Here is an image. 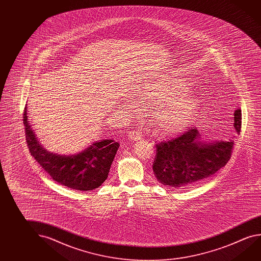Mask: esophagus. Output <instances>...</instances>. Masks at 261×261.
<instances>
[{
	"label": "esophagus",
	"instance_id": "34e87169",
	"mask_svg": "<svg viewBox=\"0 0 261 261\" xmlns=\"http://www.w3.org/2000/svg\"><path fill=\"white\" fill-rule=\"evenodd\" d=\"M141 133L137 132V131H131V132L129 133L128 138L129 140H131V141H138V140L141 139Z\"/></svg>",
	"mask_w": 261,
	"mask_h": 261
}]
</instances>
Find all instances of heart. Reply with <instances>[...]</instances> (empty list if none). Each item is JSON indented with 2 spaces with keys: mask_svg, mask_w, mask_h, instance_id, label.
<instances>
[{
  "mask_svg": "<svg viewBox=\"0 0 261 261\" xmlns=\"http://www.w3.org/2000/svg\"><path fill=\"white\" fill-rule=\"evenodd\" d=\"M189 91L187 82L172 76L153 82L144 90L143 99L145 103H154V122L164 135L183 131L197 116L200 100Z\"/></svg>",
  "mask_w": 261,
  "mask_h": 261,
  "instance_id": "1",
  "label": "heart"
}]
</instances>
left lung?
<instances>
[{
	"instance_id": "obj_1",
	"label": "left lung",
	"mask_w": 261,
	"mask_h": 261,
	"mask_svg": "<svg viewBox=\"0 0 261 261\" xmlns=\"http://www.w3.org/2000/svg\"><path fill=\"white\" fill-rule=\"evenodd\" d=\"M236 135L241 128V110L234 113ZM234 137L205 141L197 128H191L171 141L156 145L153 171L159 183L179 188L197 185L215 175L230 159Z\"/></svg>"
}]
</instances>
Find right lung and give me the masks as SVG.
Wrapping results in <instances>:
<instances>
[{
  "label": "right lung",
  "mask_w": 261,
  "mask_h": 261,
  "mask_svg": "<svg viewBox=\"0 0 261 261\" xmlns=\"http://www.w3.org/2000/svg\"><path fill=\"white\" fill-rule=\"evenodd\" d=\"M23 124L31 154L57 183L75 190L88 191L99 188L107 180L119 143L103 139L92 143L76 154H57L45 149L39 141L28 121L27 106Z\"/></svg>",
  "instance_id": "1"
}]
</instances>
